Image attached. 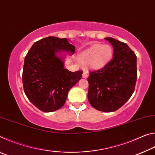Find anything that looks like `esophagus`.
<instances>
[{"label":"esophagus","mask_w":155,"mask_h":155,"mask_svg":"<svg viewBox=\"0 0 155 155\" xmlns=\"http://www.w3.org/2000/svg\"><path fill=\"white\" fill-rule=\"evenodd\" d=\"M88 77V74H87V71H84L83 73V78H85Z\"/></svg>","instance_id":"34e87169"}]
</instances>
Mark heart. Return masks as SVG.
<instances>
[{
    "mask_svg": "<svg viewBox=\"0 0 155 155\" xmlns=\"http://www.w3.org/2000/svg\"><path fill=\"white\" fill-rule=\"evenodd\" d=\"M113 49L108 44H92L78 54V60L84 64H88L93 70L104 68L111 61Z\"/></svg>",
    "mask_w": 155,
    "mask_h": 155,
    "instance_id": "1",
    "label": "heart"
}]
</instances>
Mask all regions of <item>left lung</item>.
Returning <instances> with one entry per match:
<instances>
[{"label": "left lung", "instance_id": "1", "mask_svg": "<svg viewBox=\"0 0 155 155\" xmlns=\"http://www.w3.org/2000/svg\"><path fill=\"white\" fill-rule=\"evenodd\" d=\"M114 48L113 59L87 78V98L94 108L112 112L120 108L134 92L137 81V57L126 43L105 38Z\"/></svg>", "mask_w": 155, "mask_h": 155}]
</instances>
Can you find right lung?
<instances>
[{
  "instance_id": "1",
  "label": "right lung",
  "mask_w": 155,
  "mask_h": 155,
  "mask_svg": "<svg viewBox=\"0 0 155 155\" xmlns=\"http://www.w3.org/2000/svg\"><path fill=\"white\" fill-rule=\"evenodd\" d=\"M72 55L75 47L68 39L43 38L33 44L25 57L22 83L26 96L37 108L52 112L64 106L68 91L82 78V71L64 68V52Z\"/></svg>"
}]
</instances>
